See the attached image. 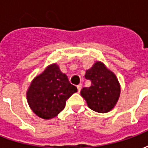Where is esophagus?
<instances>
[{
	"mask_svg": "<svg viewBox=\"0 0 148 148\" xmlns=\"http://www.w3.org/2000/svg\"><path fill=\"white\" fill-rule=\"evenodd\" d=\"M77 91H78V92H80L81 90H82V84H79L78 86H77Z\"/></svg>",
	"mask_w": 148,
	"mask_h": 148,
	"instance_id": "obj_1",
	"label": "esophagus"
}]
</instances>
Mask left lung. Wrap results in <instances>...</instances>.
<instances>
[{
  "label": "left lung",
  "instance_id": "1",
  "mask_svg": "<svg viewBox=\"0 0 148 148\" xmlns=\"http://www.w3.org/2000/svg\"><path fill=\"white\" fill-rule=\"evenodd\" d=\"M85 77L91 81V86L82 88L81 95L89 108L100 113L111 111L121 94V86L114 73L97 61L87 70Z\"/></svg>",
  "mask_w": 148,
  "mask_h": 148
}]
</instances>
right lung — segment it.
Returning a JSON list of instances; mask_svg holds the SVG:
<instances>
[{"label": "right lung", "mask_w": 148, "mask_h": 148, "mask_svg": "<svg viewBox=\"0 0 148 148\" xmlns=\"http://www.w3.org/2000/svg\"><path fill=\"white\" fill-rule=\"evenodd\" d=\"M77 87L70 83L56 63L50 65L34 78L27 91V103L40 118L49 120L63 110L66 101Z\"/></svg>", "instance_id": "obj_1"}]
</instances>
